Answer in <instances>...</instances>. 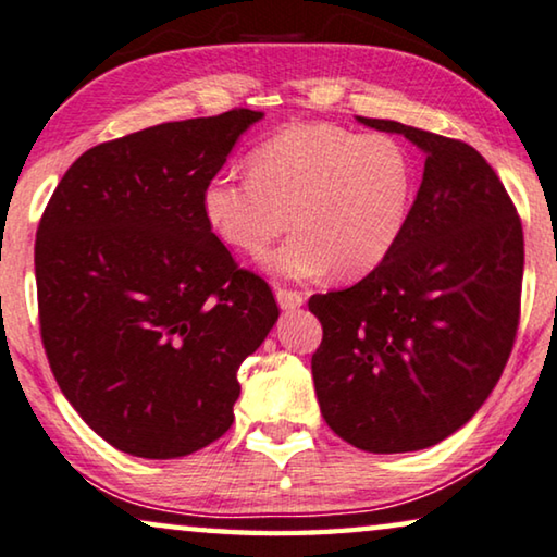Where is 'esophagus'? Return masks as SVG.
<instances>
[{"instance_id":"1","label":"esophagus","mask_w":557,"mask_h":557,"mask_svg":"<svg viewBox=\"0 0 557 557\" xmlns=\"http://www.w3.org/2000/svg\"><path fill=\"white\" fill-rule=\"evenodd\" d=\"M276 301H278L281 309L292 311V309H298V306H304L306 294L292 292V288H276Z\"/></svg>"}]
</instances>
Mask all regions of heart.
Listing matches in <instances>:
<instances>
[{"label":"heart","instance_id":"b5f03b06","mask_svg":"<svg viewBox=\"0 0 557 557\" xmlns=\"http://www.w3.org/2000/svg\"><path fill=\"white\" fill-rule=\"evenodd\" d=\"M414 163L397 138L359 135L329 123L292 125L248 152V178L215 173L200 190V213L231 251L261 253L276 278L306 281L332 271L351 281L372 273L407 228Z\"/></svg>","mask_w":557,"mask_h":557}]
</instances>
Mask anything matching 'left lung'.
<instances>
[{"label":"left lung","mask_w":557,"mask_h":557,"mask_svg":"<svg viewBox=\"0 0 557 557\" xmlns=\"http://www.w3.org/2000/svg\"><path fill=\"white\" fill-rule=\"evenodd\" d=\"M359 123L424 150L422 185L384 263L344 292L309 298L324 326L311 374L338 437L374 455L414 453L470 422L510 359L522 223L472 145L394 120Z\"/></svg>","instance_id":"left-lung-1"}]
</instances>
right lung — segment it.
I'll use <instances>...</instances> for the list:
<instances>
[{
	"mask_svg": "<svg viewBox=\"0 0 557 557\" xmlns=\"http://www.w3.org/2000/svg\"><path fill=\"white\" fill-rule=\"evenodd\" d=\"M263 112L236 108L83 152L37 228L39 332L77 414L120 453L175 459L228 432L238 367L278 319L200 190Z\"/></svg>",
	"mask_w": 557,
	"mask_h": 557,
	"instance_id": "obj_1",
	"label": "right lung"
}]
</instances>
